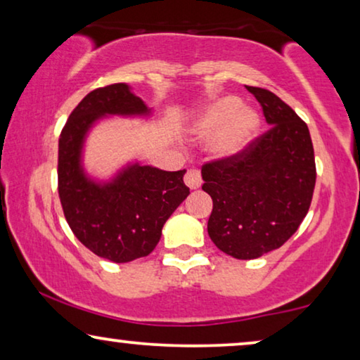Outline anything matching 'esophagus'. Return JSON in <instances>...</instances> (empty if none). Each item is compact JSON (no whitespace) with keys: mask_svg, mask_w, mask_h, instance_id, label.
Returning a JSON list of instances; mask_svg holds the SVG:
<instances>
[{"mask_svg":"<svg viewBox=\"0 0 360 360\" xmlns=\"http://www.w3.org/2000/svg\"><path fill=\"white\" fill-rule=\"evenodd\" d=\"M185 184H186V186H188L190 190H198L200 186H201V184H203V180H201L200 170L191 169V170L186 172V175H185Z\"/></svg>","mask_w":360,"mask_h":360,"instance_id":"esophagus-1","label":"esophagus"}]
</instances>
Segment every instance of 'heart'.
<instances>
[{
    "label": "heart",
    "mask_w": 360,
    "mask_h": 360,
    "mask_svg": "<svg viewBox=\"0 0 360 360\" xmlns=\"http://www.w3.org/2000/svg\"><path fill=\"white\" fill-rule=\"evenodd\" d=\"M236 96H219L193 121L198 137H210V150L218 159L239 155L259 131V117L249 108H240Z\"/></svg>",
    "instance_id": "heart-1"
}]
</instances>
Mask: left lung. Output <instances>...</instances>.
<instances>
[{
  "label": "left lung",
  "mask_w": 360,
  "mask_h": 360,
  "mask_svg": "<svg viewBox=\"0 0 360 360\" xmlns=\"http://www.w3.org/2000/svg\"><path fill=\"white\" fill-rule=\"evenodd\" d=\"M245 88L262 106L270 129L239 155L201 169V188L213 200L210 238L240 260L278 249L297 233L316 181L308 126L272 91Z\"/></svg>",
  "instance_id": "obj_1"
}]
</instances>
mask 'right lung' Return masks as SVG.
Masks as SVG:
<instances>
[{
    "label": "right lung",
    "mask_w": 360,
    "mask_h": 360,
    "mask_svg": "<svg viewBox=\"0 0 360 360\" xmlns=\"http://www.w3.org/2000/svg\"><path fill=\"white\" fill-rule=\"evenodd\" d=\"M147 108L126 83L98 88L72 111L58 139V196L63 214L80 243L111 262L146 257L160 240L162 228L190 188L185 170L165 172L127 162L108 180L83 167L85 141L108 116L149 117Z\"/></svg>",
    "instance_id": "right-lung-1"
}]
</instances>
